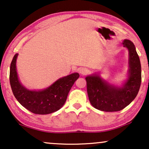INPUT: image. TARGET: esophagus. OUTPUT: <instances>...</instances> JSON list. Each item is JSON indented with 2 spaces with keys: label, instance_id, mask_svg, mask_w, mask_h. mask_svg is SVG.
<instances>
[{
  "label": "esophagus",
  "instance_id": "esophagus-1",
  "mask_svg": "<svg viewBox=\"0 0 149 149\" xmlns=\"http://www.w3.org/2000/svg\"><path fill=\"white\" fill-rule=\"evenodd\" d=\"M79 73L81 75H86L89 73V70L86 68H80L79 69Z\"/></svg>",
  "mask_w": 149,
  "mask_h": 149
}]
</instances>
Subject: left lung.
Listing matches in <instances>:
<instances>
[{
	"mask_svg": "<svg viewBox=\"0 0 149 149\" xmlns=\"http://www.w3.org/2000/svg\"><path fill=\"white\" fill-rule=\"evenodd\" d=\"M122 44L129 52L127 78L122 86L111 84L102 79L98 73H93L85 78L90 104L102 111L122 110L134 100L139 92L141 82L139 57L132 42L125 39Z\"/></svg>",
	"mask_w": 149,
	"mask_h": 149,
	"instance_id": "obj_1",
	"label": "left lung"
}]
</instances>
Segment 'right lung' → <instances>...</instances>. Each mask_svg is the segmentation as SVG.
Masks as SVG:
<instances>
[{
	"label": "right lung",
	"mask_w": 149,
	"mask_h": 149,
	"mask_svg": "<svg viewBox=\"0 0 149 149\" xmlns=\"http://www.w3.org/2000/svg\"><path fill=\"white\" fill-rule=\"evenodd\" d=\"M18 54L13 57L10 69V82L13 95L21 105L35 114L45 115L59 110L64 106L68 94L79 78L73 73L59 78L48 88L40 90H30L20 83L17 72Z\"/></svg>",
	"instance_id": "1"
}]
</instances>
